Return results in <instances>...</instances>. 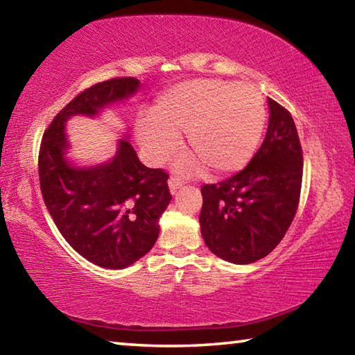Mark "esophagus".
I'll list each match as a JSON object with an SVG mask.
<instances>
[{
  "label": "esophagus",
  "mask_w": 355,
  "mask_h": 355,
  "mask_svg": "<svg viewBox=\"0 0 355 355\" xmlns=\"http://www.w3.org/2000/svg\"><path fill=\"white\" fill-rule=\"evenodd\" d=\"M167 183H169V189H171L172 194H175L177 189H180V188H182V186H183V182H182V180H180V178H175V177H171V178H169V182H167Z\"/></svg>",
  "instance_id": "34e87169"
}]
</instances>
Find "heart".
Returning a JSON list of instances; mask_svg holds the SVG:
<instances>
[{"instance_id":"1","label":"heart","mask_w":355,"mask_h":355,"mask_svg":"<svg viewBox=\"0 0 355 355\" xmlns=\"http://www.w3.org/2000/svg\"><path fill=\"white\" fill-rule=\"evenodd\" d=\"M266 112L261 94L245 83L191 80L159 95L152 119L136 125L141 147L155 163L169 158L188 133L197 158L183 159V172L209 167L214 175L236 172L249 163L261 141Z\"/></svg>"}]
</instances>
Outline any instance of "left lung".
<instances>
[{
  "label": "left lung",
  "instance_id": "left-lung-1",
  "mask_svg": "<svg viewBox=\"0 0 355 355\" xmlns=\"http://www.w3.org/2000/svg\"><path fill=\"white\" fill-rule=\"evenodd\" d=\"M266 137L245 169L202 186L200 232L214 255L235 264L266 257L296 214L302 184V148L291 114L268 98Z\"/></svg>",
  "mask_w": 355,
  "mask_h": 355
}]
</instances>
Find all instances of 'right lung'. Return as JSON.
<instances>
[{"label":"right lung","mask_w":355,"mask_h":355,"mask_svg":"<svg viewBox=\"0 0 355 355\" xmlns=\"http://www.w3.org/2000/svg\"><path fill=\"white\" fill-rule=\"evenodd\" d=\"M139 86L136 78H112L86 89L59 111L40 146V189L53 220L78 254L107 269L127 268L155 245L172 199L169 175L144 166L128 137L106 163L78 166L67 156L65 123L125 103Z\"/></svg>","instance_id":"obj_1"}]
</instances>
